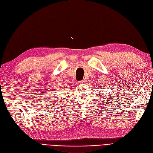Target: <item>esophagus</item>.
<instances>
[{
	"label": "esophagus",
	"instance_id": "1",
	"mask_svg": "<svg viewBox=\"0 0 153 153\" xmlns=\"http://www.w3.org/2000/svg\"><path fill=\"white\" fill-rule=\"evenodd\" d=\"M86 83V81L85 80H82V81H79V85H84V84Z\"/></svg>",
	"mask_w": 153,
	"mask_h": 153
}]
</instances>
